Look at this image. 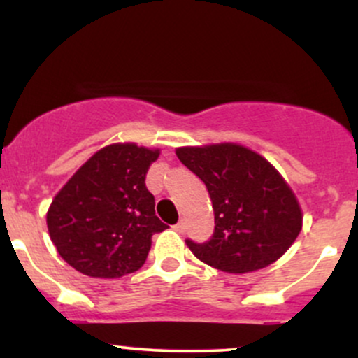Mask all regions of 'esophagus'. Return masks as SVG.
<instances>
[{"mask_svg": "<svg viewBox=\"0 0 358 358\" xmlns=\"http://www.w3.org/2000/svg\"><path fill=\"white\" fill-rule=\"evenodd\" d=\"M173 229H175L176 232H183L185 231V220H180L178 224H175Z\"/></svg>", "mask_w": 358, "mask_h": 358, "instance_id": "obj_1", "label": "esophagus"}]
</instances>
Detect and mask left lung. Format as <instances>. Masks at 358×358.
I'll use <instances>...</instances> for the list:
<instances>
[{"instance_id": "obj_1", "label": "left lung", "mask_w": 358, "mask_h": 358, "mask_svg": "<svg viewBox=\"0 0 358 358\" xmlns=\"http://www.w3.org/2000/svg\"><path fill=\"white\" fill-rule=\"evenodd\" d=\"M176 156L202 180L212 200V237L187 239L205 264L224 273H250L273 264L296 241L301 208L268 159L232 143L178 148Z\"/></svg>"}]
</instances>
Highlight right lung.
<instances>
[{"label": "right lung", "mask_w": 358, "mask_h": 358, "mask_svg": "<svg viewBox=\"0 0 358 358\" xmlns=\"http://www.w3.org/2000/svg\"><path fill=\"white\" fill-rule=\"evenodd\" d=\"M158 150L133 143L97 151L57 193L48 208L50 239L65 262L90 278H121L145 264L156 217L146 188Z\"/></svg>", "instance_id": "1"}]
</instances>
